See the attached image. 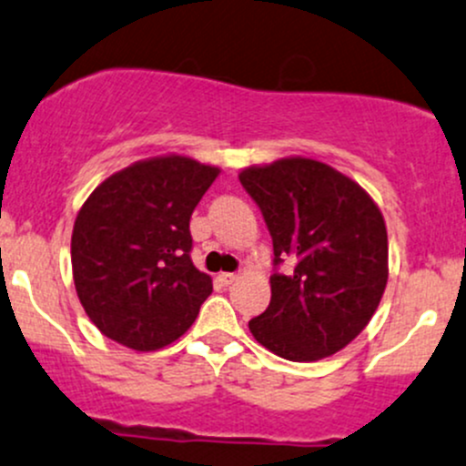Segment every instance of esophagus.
Wrapping results in <instances>:
<instances>
[{
	"mask_svg": "<svg viewBox=\"0 0 466 466\" xmlns=\"http://www.w3.org/2000/svg\"><path fill=\"white\" fill-rule=\"evenodd\" d=\"M235 279H238V275L235 273H219L218 275V282L222 284V287H231Z\"/></svg>",
	"mask_w": 466,
	"mask_h": 466,
	"instance_id": "34e87169",
	"label": "esophagus"
}]
</instances>
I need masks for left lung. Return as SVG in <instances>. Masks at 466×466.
I'll return each mask as SVG.
<instances>
[{
  "mask_svg": "<svg viewBox=\"0 0 466 466\" xmlns=\"http://www.w3.org/2000/svg\"><path fill=\"white\" fill-rule=\"evenodd\" d=\"M273 239L271 302L253 338L291 362L338 353L373 318L389 278L384 218L360 184L329 164L284 157L239 173Z\"/></svg>",
  "mask_w": 466,
  "mask_h": 466,
  "instance_id": "1",
  "label": "left lung"
}]
</instances>
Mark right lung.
I'll list each match as a JSON object with an SVG mask.
<instances>
[{"label":"right lung","mask_w":466,"mask_h":466,"mask_svg":"<svg viewBox=\"0 0 466 466\" xmlns=\"http://www.w3.org/2000/svg\"><path fill=\"white\" fill-rule=\"evenodd\" d=\"M219 168L184 155L135 162L79 208L71 238L77 298L95 327L135 351L175 342L213 291L191 259V215Z\"/></svg>","instance_id":"add662e5"}]
</instances>
